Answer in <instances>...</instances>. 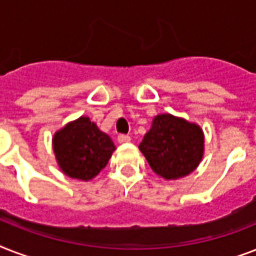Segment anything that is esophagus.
I'll list each match as a JSON object with an SVG mask.
<instances>
[{
	"mask_svg": "<svg viewBox=\"0 0 256 256\" xmlns=\"http://www.w3.org/2000/svg\"><path fill=\"white\" fill-rule=\"evenodd\" d=\"M132 140V138L128 136H126V134H120V136H118V142L120 144H128Z\"/></svg>",
	"mask_w": 256,
	"mask_h": 256,
	"instance_id": "34e87169",
	"label": "esophagus"
}]
</instances>
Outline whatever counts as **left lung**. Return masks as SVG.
Returning <instances> with one entry per match:
<instances>
[{
	"mask_svg": "<svg viewBox=\"0 0 256 256\" xmlns=\"http://www.w3.org/2000/svg\"><path fill=\"white\" fill-rule=\"evenodd\" d=\"M156 175L166 180L184 178L198 168L204 154V134L194 122L172 114H158L140 144Z\"/></svg>",
	"mask_w": 256,
	"mask_h": 256,
	"instance_id": "left-lung-1",
	"label": "left lung"
}]
</instances>
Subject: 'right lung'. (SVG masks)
Returning <instances> with one entry per match:
<instances>
[{"label":"right lung","instance_id":"right-lung-1","mask_svg":"<svg viewBox=\"0 0 256 256\" xmlns=\"http://www.w3.org/2000/svg\"><path fill=\"white\" fill-rule=\"evenodd\" d=\"M52 142L62 172L84 182L100 174L116 150L112 138L85 116L57 130Z\"/></svg>","mask_w":256,"mask_h":256}]
</instances>
